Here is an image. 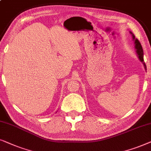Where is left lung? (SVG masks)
I'll return each instance as SVG.
<instances>
[{"label":"left lung","mask_w":151,"mask_h":151,"mask_svg":"<svg viewBox=\"0 0 151 151\" xmlns=\"http://www.w3.org/2000/svg\"><path fill=\"white\" fill-rule=\"evenodd\" d=\"M130 33L132 34V36H133V39L135 40V48L136 49V52H137V55H138V58L140 60V61L143 63V65L144 66V68L146 70V66L145 63L144 62V51H143V49H142V47L141 44H140L139 41L137 40V39L135 38V37L134 35L133 34V33L130 32Z\"/></svg>","instance_id":"left-lung-1"}]
</instances>
